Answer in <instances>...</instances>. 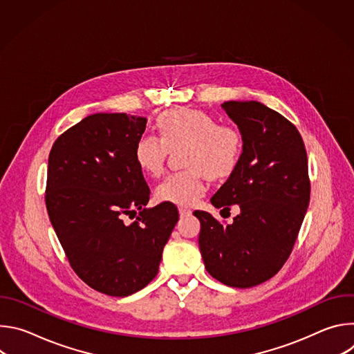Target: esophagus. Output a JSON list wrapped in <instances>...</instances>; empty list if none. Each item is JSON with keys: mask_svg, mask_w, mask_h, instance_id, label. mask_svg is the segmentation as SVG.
Returning <instances> with one entry per match:
<instances>
[{"mask_svg": "<svg viewBox=\"0 0 354 354\" xmlns=\"http://www.w3.org/2000/svg\"><path fill=\"white\" fill-rule=\"evenodd\" d=\"M179 214H180V217H186V216L192 214V212H190L189 209H185V207H179Z\"/></svg>", "mask_w": 354, "mask_h": 354, "instance_id": "34e87169", "label": "esophagus"}]
</instances>
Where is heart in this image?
<instances>
[{
    "label": "heart",
    "instance_id": "1",
    "mask_svg": "<svg viewBox=\"0 0 354 354\" xmlns=\"http://www.w3.org/2000/svg\"><path fill=\"white\" fill-rule=\"evenodd\" d=\"M160 138L141 136L134 147L138 168L151 176L164 171L168 149L185 145L182 172L171 174L157 187V197L168 203L190 206L205 193L206 175L218 179L228 176L241 158L242 137L230 124H218L207 112L180 108L157 118Z\"/></svg>",
    "mask_w": 354,
    "mask_h": 354
}]
</instances>
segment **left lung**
I'll return each mask as SVG.
<instances>
[{
  "mask_svg": "<svg viewBox=\"0 0 354 354\" xmlns=\"http://www.w3.org/2000/svg\"><path fill=\"white\" fill-rule=\"evenodd\" d=\"M223 111L242 137L238 165L212 197L217 209L238 205L232 224L196 210L207 272L230 287L273 277L291 254L310 203L307 151L298 130L257 100H228Z\"/></svg>",
  "mask_w": 354,
  "mask_h": 354,
  "instance_id": "1",
  "label": "left lung"
}]
</instances>
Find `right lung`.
<instances>
[{"mask_svg":"<svg viewBox=\"0 0 354 354\" xmlns=\"http://www.w3.org/2000/svg\"><path fill=\"white\" fill-rule=\"evenodd\" d=\"M147 118L95 113L52 147L47 167L48 218L74 272L112 297L144 288L157 273L179 213L164 201L144 209L149 189L134 160ZM136 209L131 225L122 214Z\"/></svg>","mask_w":354,"mask_h":354,"instance_id":"obj_1","label":"right lung"}]
</instances>
